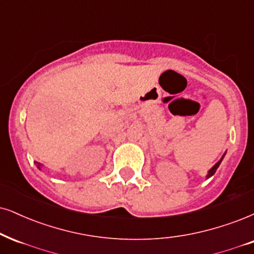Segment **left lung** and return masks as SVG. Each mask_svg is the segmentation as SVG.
<instances>
[{"label":"left lung","instance_id":"obj_1","mask_svg":"<svg viewBox=\"0 0 254 254\" xmlns=\"http://www.w3.org/2000/svg\"><path fill=\"white\" fill-rule=\"evenodd\" d=\"M223 159H224V156H223V158H221V159H220V160H219V161L217 162V164H215V165L213 166V167H212V168H211V170H209V172H208V174H207V178H209V177H212V175H213V174L215 173V171H217V168L219 167V165H220V162H221V160H223Z\"/></svg>","mask_w":254,"mask_h":254}]
</instances>
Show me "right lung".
Here are the masks:
<instances>
[{
	"mask_svg": "<svg viewBox=\"0 0 254 254\" xmlns=\"http://www.w3.org/2000/svg\"><path fill=\"white\" fill-rule=\"evenodd\" d=\"M36 165H37V167H39L40 170H41V164H40V162H36Z\"/></svg>",
	"mask_w": 254,
	"mask_h": 254,
	"instance_id": "add662e5",
	"label": "right lung"
}]
</instances>
